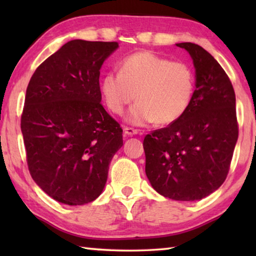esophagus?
<instances>
[{"instance_id":"34e87169","label":"esophagus","mask_w":256,"mask_h":256,"mask_svg":"<svg viewBox=\"0 0 256 256\" xmlns=\"http://www.w3.org/2000/svg\"><path fill=\"white\" fill-rule=\"evenodd\" d=\"M138 131L136 128H124V134L125 136H133L138 134Z\"/></svg>"}]
</instances>
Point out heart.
Listing matches in <instances>:
<instances>
[{"label":"heart","instance_id":"b5f03b06","mask_svg":"<svg viewBox=\"0 0 256 256\" xmlns=\"http://www.w3.org/2000/svg\"><path fill=\"white\" fill-rule=\"evenodd\" d=\"M194 92L196 74L188 64L146 50L125 58L120 73H107L100 81L104 102L114 114H123L136 98L126 115L133 125L175 123L188 112Z\"/></svg>","mask_w":256,"mask_h":256}]
</instances>
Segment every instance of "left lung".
<instances>
[{"label":"left lung","instance_id":"left-lung-1","mask_svg":"<svg viewBox=\"0 0 256 256\" xmlns=\"http://www.w3.org/2000/svg\"><path fill=\"white\" fill-rule=\"evenodd\" d=\"M196 92L188 112L167 128L146 134V174L164 198L196 201L224 182L238 138L236 97L226 72L214 56L193 42Z\"/></svg>","mask_w":256,"mask_h":256}]
</instances>
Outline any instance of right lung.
Returning a JSON list of instances; mask_svg holds the SVG:
<instances>
[{"label": "right lung", "instance_id": "right-lung-1", "mask_svg": "<svg viewBox=\"0 0 256 256\" xmlns=\"http://www.w3.org/2000/svg\"><path fill=\"white\" fill-rule=\"evenodd\" d=\"M116 42H68L29 81L21 132L32 180L54 200L82 206L100 196L123 130L100 104V68Z\"/></svg>", "mask_w": 256, "mask_h": 256}]
</instances>
